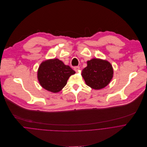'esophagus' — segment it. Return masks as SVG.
I'll list each match as a JSON object with an SVG mask.
<instances>
[{
	"label": "esophagus",
	"instance_id": "34e87169",
	"mask_svg": "<svg viewBox=\"0 0 147 147\" xmlns=\"http://www.w3.org/2000/svg\"><path fill=\"white\" fill-rule=\"evenodd\" d=\"M74 69V70H75L76 72H78V71H79V69H80V67H79V66L75 67Z\"/></svg>",
	"mask_w": 147,
	"mask_h": 147
}]
</instances>
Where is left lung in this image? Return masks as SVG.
I'll return each instance as SVG.
<instances>
[{
    "label": "left lung",
    "mask_w": 147,
    "mask_h": 147,
    "mask_svg": "<svg viewBox=\"0 0 147 147\" xmlns=\"http://www.w3.org/2000/svg\"><path fill=\"white\" fill-rule=\"evenodd\" d=\"M82 75L86 85L94 89H100L107 86L113 76L112 65L109 62L92 59L87 62Z\"/></svg>",
    "instance_id": "1"
}]
</instances>
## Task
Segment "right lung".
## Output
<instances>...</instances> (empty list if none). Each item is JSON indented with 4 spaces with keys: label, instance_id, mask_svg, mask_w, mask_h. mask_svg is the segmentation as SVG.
Segmentation results:
<instances>
[{
    "label": "right lung",
    "instance_id": "add662e5",
    "mask_svg": "<svg viewBox=\"0 0 147 147\" xmlns=\"http://www.w3.org/2000/svg\"><path fill=\"white\" fill-rule=\"evenodd\" d=\"M75 72L58 59L42 62L38 71V79L42 87L51 92L57 93L66 85L69 76Z\"/></svg>",
    "mask_w": 147,
    "mask_h": 147
}]
</instances>
